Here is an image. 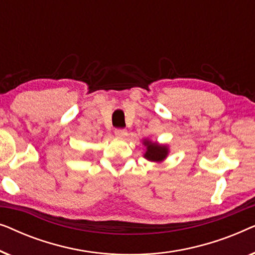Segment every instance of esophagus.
Here are the masks:
<instances>
[{"mask_svg": "<svg viewBox=\"0 0 255 255\" xmlns=\"http://www.w3.org/2000/svg\"><path fill=\"white\" fill-rule=\"evenodd\" d=\"M115 134H116V137L118 138H125L128 135V131L125 130V128H116V130H115Z\"/></svg>", "mask_w": 255, "mask_h": 255, "instance_id": "34e87169", "label": "esophagus"}]
</instances>
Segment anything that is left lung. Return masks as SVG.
<instances>
[{
    "label": "left lung",
    "instance_id": "left-lung-1",
    "mask_svg": "<svg viewBox=\"0 0 255 255\" xmlns=\"http://www.w3.org/2000/svg\"><path fill=\"white\" fill-rule=\"evenodd\" d=\"M142 144L145 145L146 152L144 154V158L149 160V161L154 162H161L167 158L168 155V146L167 145H160L158 142H153L148 139H145L142 141Z\"/></svg>",
    "mask_w": 255,
    "mask_h": 255
}]
</instances>
